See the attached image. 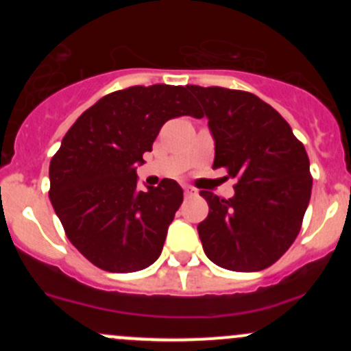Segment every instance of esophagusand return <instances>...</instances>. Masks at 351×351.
<instances>
[{
	"label": "esophagus",
	"instance_id": "1",
	"mask_svg": "<svg viewBox=\"0 0 351 351\" xmlns=\"http://www.w3.org/2000/svg\"><path fill=\"white\" fill-rule=\"evenodd\" d=\"M185 195L186 197H195L197 195V190L192 189V186H185Z\"/></svg>",
	"mask_w": 351,
	"mask_h": 351
}]
</instances>
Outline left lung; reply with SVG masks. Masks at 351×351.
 Listing matches in <instances>:
<instances>
[{
    "mask_svg": "<svg viewBox=\"0 0 351 351\" xmlns=\"http://www.w3.org/2000/svg\"><path fill=\"white\" fill-rule=\"evenodd\" d=\"M189 91L204 107L215 144L214 168L238 180L234 195L202 190L208 215L198 224L205 254L232 271H260L295 241L309 205V158L284 117L253 93L228 88Z\"/></svg>",
    "mask_w": 351,
    "mask_h": 351,
    "instance_id": "obj_1",
    "label": "left lung"
}]
</instances>
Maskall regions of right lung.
<instances>
[{"label": "right lung", "instance_id": "obj_1", "mask_svg": "<svg viewBox=\"0 0 351 351\" xmlns=\"http://www.w3.org/2000/svg\"><path fill=\"white\" fill-rule=\"evenodd\" d=\"M200 117L189 86H132L113 91L81 113L49 166L52 207L86 260L130 274L159 258L183 202L175 180L137 189V166L162 123Z\"/></svg>", "mask_w": 351, "mask_h": 351}]
</instances>
